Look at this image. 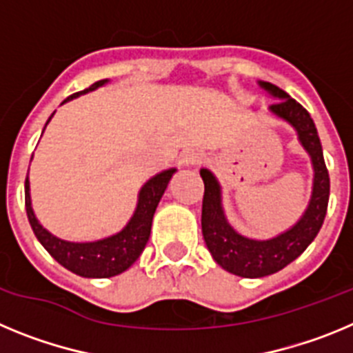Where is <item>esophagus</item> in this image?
<instances>
[{"mask_svg": "<svg viewBox=\"0 0 353 353\" xmlns=\"http://www.w3.org/2000/svg\"><path fill=\"white\" fill-rule=\"evenodd\" d=\"M203 159V155L196 152V150H185L180 157V162H182L183 166H194V164H199Z\"/></svg>", "mask_w": 353, "mask_h": 353, "instance_id": "esophagus-1", "label": "esophagus"}]
</instances>
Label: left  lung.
<instances>
[{"instance_id":"left-lung-1","label":"left lung","mask_w":353,"mask_h":353,"mask_svg":"<svg viewBox=\"0 0 353 353\" xmlns=\"http://www.w3.org/2000/svg\"><path fill=\"white\" fill-rule=\"evenodd\" d=\"M260 88L272 97L269 113L286 121L295 132L299 143L310 155L313 166V191L310 203L297 223L272 239H249L240 235L228 223L223 208V189L210 170L203 168L199 174L205 183L203 208H201V232L212 258L228 272L240 277H265L279 272L299 258L314 240L322 228L329 203L330 180L323 161L322 143L310 113L293 101L285 90L267 81H258Z\"/></svg>"}]
</instances>
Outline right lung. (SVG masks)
Here are the masks:
<instances>
[{
    "label": "right lung",
    "instance_id": "1",
    "mask_svg": "<svg viewBox=\"0 0 353 353\" xmlns=\"http://www.w3.org/2000/svg\"><path fill=\"white\" fill-rule=\"evenodd\" d=\"M105 83H108V79L97 81L95 84H92L84 92L67 97L61 104L74 101V99L84 95V93L101 88ZM52 117H54V113L49 117V120ZM174 173H176V170L170 168V170H164L155 174V176H152L139 189L138 205H136V210H134L129 223L123 226V230H120V232L111 236H105V239L93 240V242H70V240L58 239L51 232H48L39 223L35 212H33V207H31L30 179H26V185H24L26 187L28 221H30L31 230H33L40 244L43 245V249L58 263L63 265L67 270L81 277H97V279L118 276V274L125 272L130 265L141 256L143 249H145L146 242L150 239V232H152V221H154L155 208H157L159 201H161L162 194L166 191L168 183H170L171 176Z\"/></svg>",
    "mask_w": 353,
    "mask_h": 353
}]
</instances>
